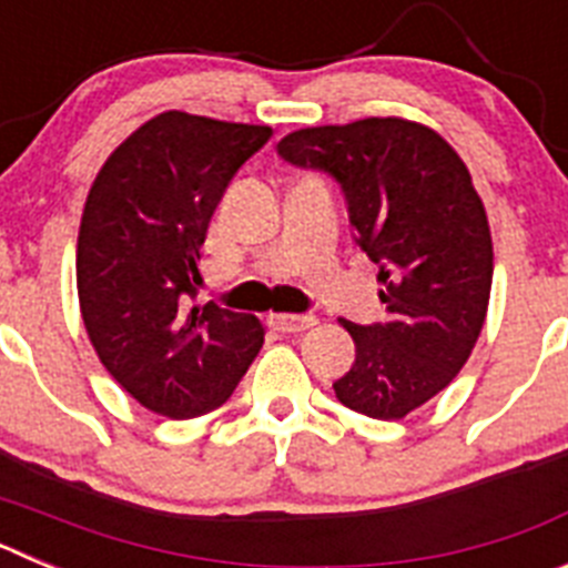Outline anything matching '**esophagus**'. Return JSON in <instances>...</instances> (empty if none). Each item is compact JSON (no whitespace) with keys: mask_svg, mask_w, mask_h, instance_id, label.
Listing matches in <instances>:
<instances>
[{"mask_svg":"<svg viewBox=\"0 0 568 568\" xmlns=\"http://www.w3.org/2000/svg\"><path fill=\"white\" fill-rule=\"evenodd\" d=\"M267 321H270V327L278 329V333H301V329H310L318 324L315 315H293V313H273Z\"/></svg>","mask_w":568,"mask_h":568,"instance_id":"1","label":"esophagus"}]
</instances>
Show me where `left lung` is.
Returning a JSON list of instances; mask_svg holds the SVG:
<instances>
[{
    "label": "left lung",
    "mask_w": 568,
    "mask_h": 568,
    "mask_svg": "<svg viewBox=\"0 0 568 568\" xmlns=\"http://www.w3.org/2000/svg\"><path fill=\"white\" fill-rule=\"evenodd\" d=\"M278 153L333 175L355 241L381 267L386 321H341L355 364L335 398L369 418H404L453 384L484 329L495 255L469 170L444 135L398 115L295 130Z\"/></svg>",
    "instance_id": "8db88e82"
}]
</instances>
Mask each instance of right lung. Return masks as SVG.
<instances>
[{"label":"right lung","instance_id":"1","mask_svg":"<svg viewBox=\"0 0 568 568\" xmlns=\"http://www.w3.org/2000/svg\"><path fill=\"white\" fill-rule=\"evenodd\" d=\"M273 128L168 113L124 139L90 184L77 244L84 329L115 384L164 418L233 395L264 344L255 315L195 304L210 219Z\"/></svg>","mask_w":568,"mask_h":568}]
</instances>
